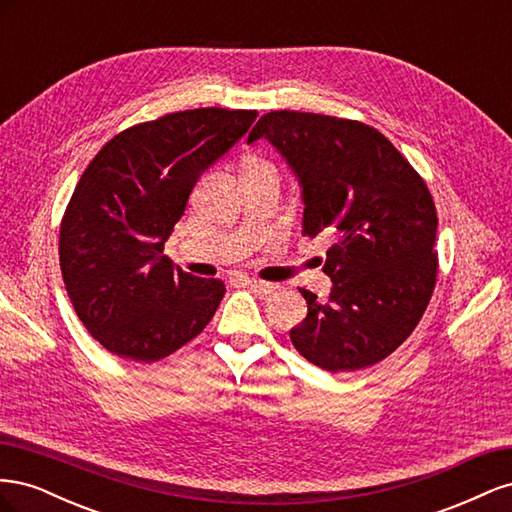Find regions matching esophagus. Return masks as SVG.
<instances>
[{
  "label": "esophagus",
  "instance_id": "34e87169",
  "mask_svg": "<svg viewBox=\"0 0 512 512\" xmlns=\"http://www.w3.org/2000/svg\"><path fill=\"white\" fill-rule=\"evenodd\" d=\"M245 286H250L252 290H256V292H262V294H271V292L277 288L273 282L256 280V277H247V280H245Z\"/></svg>",
  "mask_w": 512,
  "mask_h": 512
}]
</instances>
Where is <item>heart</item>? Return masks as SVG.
Returning <instances> with one entry per match:
<instances>
[{
    "label": "heart",
    "instance_id": "1",
    "mask_svg": "<svg viewBox=\"0 0 512 512\" xmlns=\"http://www.w3.org/2000/svg\"><path fill=\"white\" fill-rule=\"evenodd\" d=\"M260 175H275L277 177V170L269 160L250 156L243 162V177H260Z\"/></svg>",
    "mask_w": 512,
    "mask_h": 512
}]
</instances>
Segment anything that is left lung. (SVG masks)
Instances as JSON below:
<instances>
[{
  "label": "left lung",
  "mask_w": 512,
  "mask_h": 512,
  "mask_svg": "<svg viewBox=\"0 0 512 512\" xmlns=\"http://www.w3.org/2000/svg\"><path fill=\"white\" fill-rule=\"evenodd\" d=\"M258 138L282 153L301 185L303 232H327L329 299L301 288L307 316L290 342L309 363L354 371L386 359L421 320L438 275V215L421 175L361 121L316 113L262 115Z\"/></svg>",
  "instance_id": "8db88e82"
}]
</instances>
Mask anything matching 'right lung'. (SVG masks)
Masks as SVG:
<instances>
[{"instance_id":"obj_1","label":"right lung","mask_w":512,"mask_h":512,"mask_svg":"<svg viewBox=\"0 0 512 512\" xmlns=\"http://www.w3.org/2000/svg\"><path fill=\"white\" fill-rule=\"evenodd\" d=\"M256 111L194 108L111 138L76 183L59 228V267L91 337L153 363L203 331L224 282L175 269L164 243L205 170L250 130Z\"/></svg>"}]
</instances>
